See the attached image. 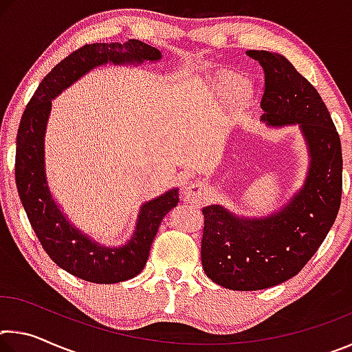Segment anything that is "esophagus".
I'll return each mask as SVG.
<instances>
[{
  "label": "esophagus",
  "instance_id": "1",
  "mask_svg": "<svg viewBox=\"0 0 352 352\" xmlns=\"http://www.w3.org/2000/svg\"><path fill=\"white\" fill-rule=\"evenodd\" d=\"M206 197V188L200 180L190 182L184 189V201L190 205H200Z\"/></svg>",
  "mask_w": 352,
  "mask_h": 352
}]
</instances>
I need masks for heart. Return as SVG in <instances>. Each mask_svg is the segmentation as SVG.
<instances>
[{
  "mask_svg": "<svg viewBox=\"0 0 352 352\" xmlns=\"http://www.w3.org/2000/svg\"><path fill=\"white\" fill-rule=\"evenodd\" d=\"M223 90L226 93L233 94V96H241V94L243 93V83L241 82H236L234 79H226L223 80Z\"/></svg>",
  "mask_w": 352,
  "mask_h": 352,
  "instance_id": "b5f03b06",
  "label": "heart"
}]
</instances>
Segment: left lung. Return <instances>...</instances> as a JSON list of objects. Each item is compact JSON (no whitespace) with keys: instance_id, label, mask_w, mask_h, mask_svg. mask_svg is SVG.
I'll use <instances>...</instances> for the list:
<instances>
[{"instance_id":"1","label":"left lung","mask_w":352,"mask_h":352,"mask_svg":"<svg viewBox=\"0 0 352 352\" xmlns=\"http://www.w3.org/2000/svg\"><path fill=\"white\" fill-rule=\"evenodd\" d=\"M264 69L261 121L298 124L309 157L302 188L267 217H239L222 205L204 208L201 265L231 290H261L298 275L326 239L342 200V144L323 99L287 58L247 51Z\"/></svg>"}]
</instances>
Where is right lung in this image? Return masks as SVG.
<instances>
[{"instance_id": "add662e5", "label": "right lung", "mask_w": 352, "mask_h": 352, "mask_svg": "<svg viewBox=\"0 0 352 352\" xmlns=\"http://www.w3.org/2000/svg\"><path fill=\"white\" fill-rule=\"evenodd\" d=\"M162 52L140 40L126 43L85 45L51 69L23 113L16 135L15 182L23 208L47 256L71 275L96 284L122 283L144 269L151 245L163 217L178 204V189L146 201L136 219L135 233L126 245H99L68 222L47 186L45 172V132L52 99L65 88L104 63L158 62Z\"/></svg>"}]
</instances>
